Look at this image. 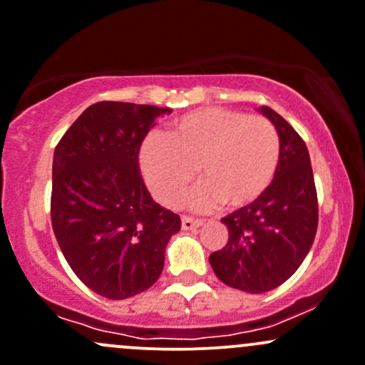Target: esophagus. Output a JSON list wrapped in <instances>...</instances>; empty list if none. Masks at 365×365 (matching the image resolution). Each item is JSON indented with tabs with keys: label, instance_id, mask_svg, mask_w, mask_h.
<instances>
[{
	"label": "esophagus",
	"instance_id": "obj_1",
	"mask_svg": "<svg viewBox=\"0 0 365 365\" xmlns=\"http://www.w3.org/2000/svg\"><path fill=\"white\" fill-rule=\"evenodd\" d=\"M201 224H202V220H199V218L182 217V229H183V231H192V229H197Z\"/></svg>",
	"mask_w": 365,
	"mask_h": 365
}]
</instances>
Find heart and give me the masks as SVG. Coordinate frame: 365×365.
I'll list each match as a JSON object with an SVG mask.
<instances>
[{
	"instance_id": "b5f03b06",
	"label": "heart",
	"mask_w": 365,
	"mask_h": 365,
	"mask_svg": "<svg viewBox=\"0 0 365 365\" xmlns=\"http://www.w3.org/2000/svg\"><path fill=\"white\" fill-rule=\"evenodd\" d=\"M279 157L274 125L260 117L206 106L176 117L166 138L150 136L140 152L148 187L166 206H178L197 171L202 185L192 205L224 212L252 205L273 180Z\"/></svg>"
}]
</instances>
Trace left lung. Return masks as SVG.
<instances>
[{"label": "left lung", "mask_w": 365, "mask_h": 365, "mask_svg": "<svg viewBox=\"0 0 365 365\" xmlns=\"http://www.w3.org/2000/svg\"><path fill=\"white\" fill-rule=\"evenodd\" d=\"M259 112L279 138L274 178L257 201L222 218L229 240L210 255L217 278L248 294L269 292L287 282L308 255L318 225L317 189L306 143L269 106H260Z\"/></svg>", "instance_id": "1"}]
</instances>
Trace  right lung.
I'll list each match as a JSON object with an SVG mask.
<instances>
[{
  "instance_id": "right-lung-1",
  "label": "right lung",
  "mask_w": 365,
  "mask_h": 365,
  "mask_svg": "<svg viewBox=\"0 0 365 365\" xmlns=\"http://www.w3.org/2000/svg\"><path fill=\"white\" fill-rule=\"evenodd\" d=\"M170 108L101 101L53 152L52 229L73 273L112 301L145 292L164 267L180 217L152 199L138 170L141 141Z\"/></svg>"
}]
</instances>
